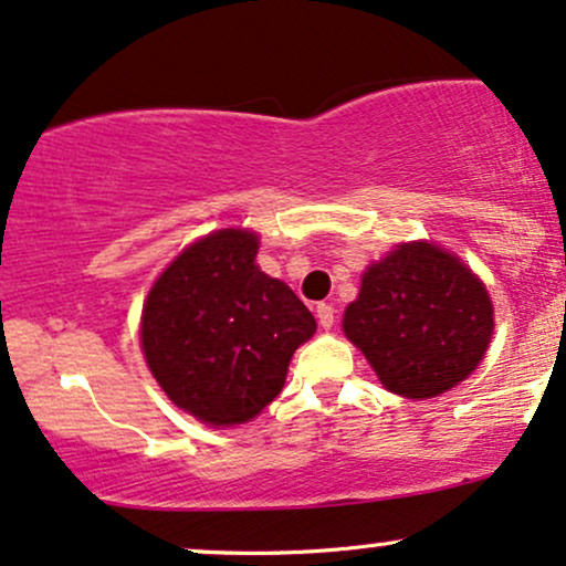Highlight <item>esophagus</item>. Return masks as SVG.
Returning a JSON list of instances; mask_svg holds the SVG:
<instances>
[{
  "label": "esophagus",
  "mask_w": 566,
  "mask_h": 566,
  "mask_svg": "<svg viewBox=\"0 0 566 566\" xmlns=\"http://www.w3.org/2000/svg\"><path fill=\"white\" fill-rule=\"evenodd\" d=\"M315 315H317V323H321L323 328H331V325H334V307H331V304H325V302L317 304Z\"/></svg>",
  "instance_id": "1"
}]
</instances>
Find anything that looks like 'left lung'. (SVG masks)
I'll return each instance as SVG.
<instances>
[{
  "mask_svg": "<svg viewBox=\"0 0 566 566\" xmlns=\"http://www.w3.org/2000/svg\"><path fill=\"white\" fill-rule=\"evenodd\" d=\"M344 334L389 391L429 400L476 370L493 336V304L461 259L402 243L365 270Z\"/></svg>",
  "mask_w": 566,
  "mask_h": 566,
  "instance_id": "1",
  "label": "left lung"
}]
</instances>
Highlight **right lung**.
Segmentation results:
<instances>
[{
	"mask_svg": "<svg viewBox=\"0 0 566 566\" xmlns=\"http://www.w3.org/2000/svg\"><path fill=\"white\" fill-rule=\"evenodd\" d=\"M256 249L249 230L211 232L164 270L143 310L150 374L177 408L211 427L262 413L317 328L302 298L256 268Z\"/></svg>",
	"mask_w": 566,
	"mask_h": 566,
	"instance_id": "add662e5",
	"label": "right lung"
}]
</instances>
